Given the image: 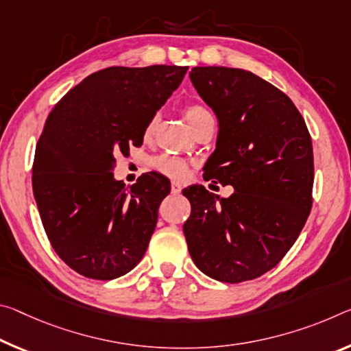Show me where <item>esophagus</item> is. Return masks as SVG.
Wrapping results in <instances>:
<instances>
[{"label":"esophagus","instance_id":"esophagus-1","mask_svg":"<svg viewBox=\"0 0 351 351\" xmlns=\"http://www.w3.org/2000/svg\"><path fill=\"white\" fill-rule=\"evenodd\" d=\"M182 191V184L180 181H171V192L173 193H181Z\"/></svg>","mask_w":351,"mask_h":351}]
</instances>
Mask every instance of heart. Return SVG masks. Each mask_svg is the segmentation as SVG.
I'll return each mask as SVG.
<instances>
[{"mask_svg": "<svg viewBox=\"0 0 351 351\" xmlns=\"http://www.w3.org/2000/svg\"><path fill=\"white\" fill-rule=\"evenodd\" d=\"M184 115H186V120L189 121V125H191V128L193 130L199 121L206 119V117H209L210 114L203 108V106L191 104L186 108ZM156 123H158V115H153L145 126V137H149L153 134ZM154 169L160 171V173L173 176V178L186 176L189 171V167L184 160L173 158V156H167V154L159 156V158L154 160Z\"/></svg>", "mask_w": 351, "mask_h": 351, "instance_id": "obj_1", "label": "heart"}]
</instances>
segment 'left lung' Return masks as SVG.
I'll return each instance as SVG.
<instances>
[{
  "mask_svg": "<svg viewBox=\"0 0 351 351\" xmlns=\"http://www.w3.org/2000/svg\"><path fill=\"white\" fill-rule=\"evenodd\" d=\"M191 81L219 120L204 180L232 186L217 203L192 184L184 236L193 263L221 282L254 280L295 243L313 206V142L302 114L280 88L230 66H195Z\"/></svg>",
  "mask_w": 351,
  "mask_h": 351,
  "instance_id": "1",
  "label": "left lung"
}]
</instances>
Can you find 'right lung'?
<instances>
[{
	"label": "right lung",
	"mask_w": 351,
	"mask_h": 351,
	"mask_svg": "<svg viewBox=\"0 0 351 351\" xmlns=\"http://www.w3.org/2000/svg\"><path fill=\"white\" fill-rule=\"evenodd\" d=\"M187 66H110L88 75L49 112L36 148L32 191L54 252L80 275L115 280L141 263L170 181L126 187L115 156L141 147L145 126Z\"/></svg>",
	"instance_id": "1"
}]
</instances>
